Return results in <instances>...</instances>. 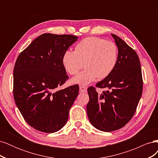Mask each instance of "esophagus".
I'll use <instances>...</instances> for the list:
<instances>
[{
  "label": "esophagus",
  "mask_w": 158,
  "mask_h": 158,
  "mask_svg": "<svg viewBox=\"0 0 158 158\" xmlns=\"http://www.w3.org/2000/svg\"><path fill=\"white\" fill-rule=\"evenodd\" d=\"M80 92L81 93L87 92V88L84 87V86H82V85H80Z\"/></svg>",
  "instance_id": "obj_1"
}]
</instances>
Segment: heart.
Here are the masks:
<instances>
[{"label": "heart", "mask_w": 158, "mask_h": 158, "mask_svg": "<svg viewBox=\"0 0 158 158\" xmlns=\"http://www.w3.org/2000/svg\"><path fill=\"white\" fill-rule=\"evenodd\" d=\"M117 60V45L96 37L85 38L76 45L74 51H66L63 56L64 68L71 75L77 74L84 65L85 69L72 79L73 84L82 85L89 84L97 78L107 77Z\"/></svg>", "instance_id": "b5f03b06"}]
</instances>
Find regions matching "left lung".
Returning a JSON list of instances; mask_svg holds the SVG:
<instances>
[{
    "label": "left lung",
    "instance_id": "8db88e82",
    "mask_svg": "<svg viewBox=\"0 0 158 158\" xmlns=\"http://www.w3.org/2000/svg\"><path fill=\"white\" fill-rule=\"evenodd\" d=\"M118 48V60L107 77L96 84L107 91L98 94L88 89L87 114L91 124L103 132L123 127L135 114L142 93L140 63L135 50L116 35L111 34Z\"/></svg>",
    "mask_w": 158,
    "mask_h": 158
}]
</instances>
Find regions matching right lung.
I'll use <instances>...</instances> for the list:
<instances>
[{
  "mask_svg": "<svg viewBox=\"0 0 158 158\" xmlns=\"http://www.w3.org/2000/svg\"><path fill=\"white\" fill-rule=\"evenodd\" d=\"M71 35L44 33L19 55L14 69V98L25 121L46 133L66 123L79 92L78 85L57 91L69 78L63 56L78 40Z\"/></svg>",
  "mask_w": 158,
  "mask_h": 158,
  "instance_id": "obj_1",
  "label": "right lung"
}]
</instances>
